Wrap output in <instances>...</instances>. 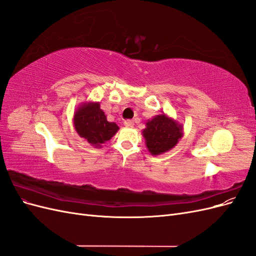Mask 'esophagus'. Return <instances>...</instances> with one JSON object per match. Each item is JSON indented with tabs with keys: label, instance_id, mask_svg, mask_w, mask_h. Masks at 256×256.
Masks as SVG:
<instances>
[{
	"label": "esophagus",
	"instance_id": "esophagus-1",
	"mask_svg": "<svg viewBox=\"0 0 256 256\" xmlns=\"http://www.w3.org/2000/svg\"><path fill=\"white\" fill-rule=\"evenodd\" d=\"M124 125H125L127 128H131V127H134V120H127L124 122Z\"/></svg>",
	"mask_w": 256,
	"mask_h": 256
}]
</instances>
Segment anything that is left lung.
I'll list each match as a JSON object with an SVG mask.
<instances>
[{"mask_svg":"<svg viewBox=\"0 0 256 256\" xmlns=\"http://www.w3.org/2000/svg\"><path fill=\"white\" fill-rule=\"evenodd\" d=\"M142 134L150 154L159 156L174 148L180 142L184 136V127L180 122L164 113L147 120Z\"/></svg>","mask_w":256,"mask_h":256,"instance_id":"obj_1","label":"left lung"}]
</instances>
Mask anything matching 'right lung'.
Here are the masks:
<instances>
[{"label":"right lung","mask_w":256,"mask_h":256,"mask_svg":"<svg viewBox=\"0 0 256 256\" xmlns=\"http://www.w3.org/2000/svg\"><path fill=\"white\" fill-rule=\"evenodd\" d=\"M72 122L76 134L96 148H102L120 129L115 122H108L96 102H82L74 111Z\"/></svg>","instance_id":"add662e5"}]
</instances>
